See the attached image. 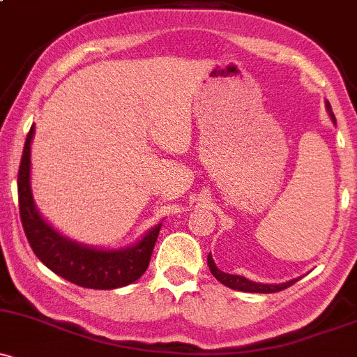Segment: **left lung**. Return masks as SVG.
I'll use <instances>...</instances> for the list:
<instances>
[{"instance_id": "obj_1", "label": "left lung", "mask_w": 357, "mask_h": 357, "mask_svg": "<svg viewBox=\"0 0 357 357\" xmlns=\"http://www.w3.org/2000/svg\"><path fill=\"white\" fill-rule=\"evenodd\" d=\"M325 104H327V111H328L330 119H332V123L335 125V116H333L328 100ZM207 264H208L210 272H212V275L215 277L220 284H224V286H227L231 289H236V291H243V292H260V294L279 292V291H282V289L291 287L292 284L298 282V280L301 279V277H298V279H292V280H287V282H280V284H261V282H255V280L246 279V277H243V275H231V273L222 272L220 268H217L215 261H213V258H212V253H208Z\"/></svg>"}]
</instances>
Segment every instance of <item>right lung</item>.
I'll return each instance as SVG.
<instances>
[{
  "mask_svg": "<svg viewBox=\"0 0 357 357\" xmlns=\"http://www.w3.org/2000/svg\"><path fill=\"white\" fill-rule=\"evenodd\" d=\"M36 128L25 138L18 171V204L22 226L32 251L47 268L63 279L87 289H118L140 279L149 267L160 226L149 229L137 243L126 248H97L61 234L47 222L33 202L30 185V145Z\"/></svg>",
  "mask_w": 357,
  "mask_h": 357,
  "instance_id": "obj_1",
  "label": "right lung"
}]
</instances>
